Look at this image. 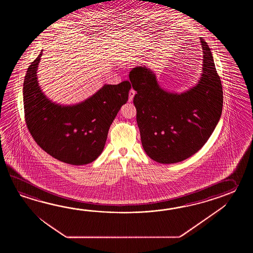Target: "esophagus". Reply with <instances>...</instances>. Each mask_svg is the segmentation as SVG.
<instances>
[{"label": "esophagus", "instance_id": "34e87169", "mask_svg": "<svg viewBox=\"0 0 253 253\" xmlns=\"http://www.w3.org/2000/svg\"><path fill=\"white\" fill-rule=\"evenodd\" d=\"M134 95H135V91H134V89H131V90L129 91V102H132V101H133V98H134Z\"/></svg>", "mask_w": 253, "mask_h": 253}]
</instances>
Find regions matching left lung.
Listing matches in <instances>:
<instances>
[{
    "mask_svg": "<svg viewBox=\"0 0 253 253\" xmlns=\"http://www.w3.org/2000/svg\"><path fill=\"white\" fill-rule=\"evenodd\" d=\"M203 71L198 83L183 93L163 89L156 74L135 67L129 80L136 94L134 104L143 148L154 161L182 162L209 139L222 111V86L210 48L201 40Z\"/></svg>",
    "mask_w": 253,
    "mask_h": 253,
    "instance_id": "1",
    "label": "left lung"
}]
</instances>
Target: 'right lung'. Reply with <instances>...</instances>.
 Returning <instances> with one entry per match:
<instances>
[{
    "instance_id": "obj_1",
    "label": "right lung",
    "mask_w": 253,
    "mask_h": 253,
    "mask_svg": "<svg viewBox=\"0 0 253 253\" xmlns=\"http://www.w3.org/2000/svg\"><path fill=\"white\" fill-rule=\"evenodd\" d=\"M42 55L29 66L23 83L29 132L41 148L59 161L73 166L95 161L102 153L117 114L128 100L130 82L104 85L83 102L61 106L49 100L39 86Z\"/></svg>"
}]
</instances>
